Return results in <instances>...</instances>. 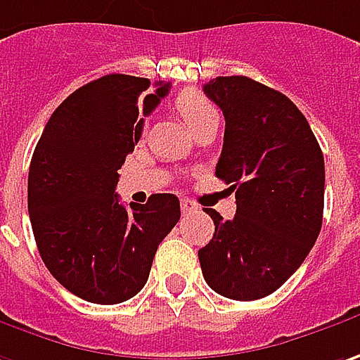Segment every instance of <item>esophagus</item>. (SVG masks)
<instances>
[{"mask_svg": "<svg viewBox=\"0 0 360 360\" xmlns=\"http://www.w3.org/2000/svg\"><path fill=\"white\" fill-rule=\"evenodd\" d=\"M181 211L187 215V213H193L197 211V205L191 201V199H181Z\"/></svg>", "mask_w": 360, "mask_h": 360, "instance_id": "1", "label": "esophagus"}]
</instances>
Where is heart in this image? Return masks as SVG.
Returning <instances> with one entry per match:
<instances>
[{
    "label": "heart",
    "mask_w": 360,
    "mask_h": 360,
    "mask_svg": "<svg viewBox=\"0 0 360 360\" xmlns=\"http://www.w3.org/2000/svg\"><path fill=\"white\" fill-rule=\"evenodd\" d=\"M175 110L179 112L181 118L185 120V124L191 131L197 129L199 124H203L205 120L217 117L213 104L199 90H183L175 98Z\"/></svg>",
    "instance_id": "1"
}]
</instances>
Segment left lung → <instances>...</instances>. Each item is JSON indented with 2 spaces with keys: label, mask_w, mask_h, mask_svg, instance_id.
<instances>
[{
  "label": "left lung",
  "mask_w": 360,
  "mask_h": 360,
  "mask_svg": "<svg viewBox=\"0 0 360 360\" xmlns=\"http://www.w3.org/2000/svg\"><path fill=\"white\" fill-rule=\"evenodd\" d=\"M203 92L226 117L215 175L236 191V215L210 213L199 250L205 282L231 300H258L300 268L324 210V157L298 106L248 76H217Z\"/></svg>",
  "instance_id": "obj_1"
}]
</instances>
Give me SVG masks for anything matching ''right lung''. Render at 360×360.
Returning <instances> with one entry per match:
<instances>
[{
    "label": "right lung",
    "instance_id": "add662e5",
    "mask_svg": "<svg viewBox=\"0 0 360 360\" xmlns=\"http://www.w3.org/2000/svg\"><path fill=\"white\" fill-rule=\"evenodd\" d=\"M169 84L108 74L72 92L39 136L27 211L39 256L56 280L94 304H118L147 284L155 252L179 221V199L155 193L127 210L118 169Z\"/></svg>",
    "mask_w": 360,
    "mask_h": 360
}]
</instances>
